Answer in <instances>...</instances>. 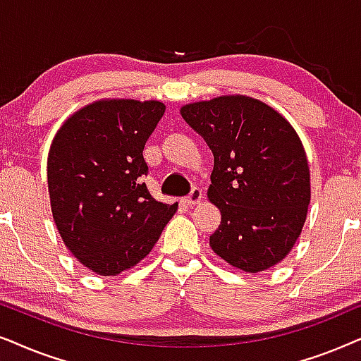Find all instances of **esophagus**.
<instances>
[{
    "mask_svg": "<svg viewBox=\"0 0 361 361\" xmlns=\"http://www.w3.org/2000/svg\"><path fill=\"white\" fill-rule=\"evenodd\" d=\"M201 198H203V191H201L200 188H193V190H191V193L186 196L183 201H185L186 206H195V204L200 203Z\"/></svg>",
    "mask_w": 361,
    "mask_h": 361,
    "instance_id": "obj_1",
    "label": "esophagus"
}]
</instances>
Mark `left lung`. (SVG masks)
Returning a JSON list of instances; mask_svg holds the SVG:
<instances>
[{
  "label": "left lung",
  "mask_w": 361,
  "mask_h": 361,
  "mask_svg": "<svg viewBox=\"0 0 361 361\" xmlns=\"http://www.w3.org/2000/svg\"><path fill=\"white\" fill-rule=\"evenodd\" d=\"M180 112L214 155L208 198L221 224L211 249L249 274L276 266L299 239L310 203L309 163L294 127L246 95L188 104Z\"/></svg>",
  "instance_id": "8db88e82"
}]
</instances>
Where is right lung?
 I'll use <instances>...</instances> for the list:
<instances>
[{"mask_svg": "<svg viewBox=\"0 0 361 361\" xmlns=\"http://www.w3.org/2000/svg\"><path fill=\"white\" fill-rule=\"evenodd\" d=\"M163 114L158 100H99L71 115L51 143L52 218L77 261L100 276L137 266L178 208L142 183L143 148Z\"/></svg>", "mask_w": 361, "mask_h": 361, "instance_id": "obj_1", "label": "right lung"}]
</instances>
